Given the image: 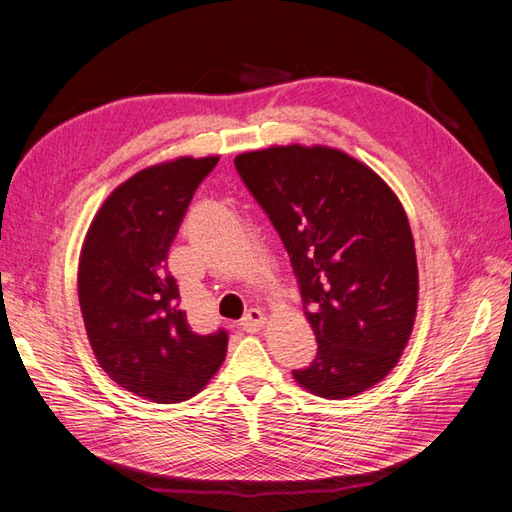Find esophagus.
<instances>
[{
	"instance_id": "obj_1",
	"label": "esophagus",
	"mask_w": 512,
	"mask_h": 512,
	"mask_svg": "<svg viewBox=\"0 0 512 512\" xmlns=\"http://www.w3.org/2000/svg\"><path fill=\"white\" fill-rule=\"evenodd\" d=\"M265 314L260 312V309H256V307H252V309H247V314L241 318V331H245V333H256V331H260L262 327H265Z\"/></svg>"
}]
</instances>
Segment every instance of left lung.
<instances>
[{
	"mask_svg": "<svg viewBox=\"0 0 512 512\" xmlns=\"http://www.w3.org/2000/svg\"><path fill=\"white\" fill-rule=\"evenodd\" d=\"M245 188L280 235L318 342L292 369L327 399L359 395L397 365L416 316L412 230L374 170L329 147H271L235 158Z\"/></svg>",
	"mask_w": 512,
	"mask_h": 512,
	"instance_id": "1",
	"label": "left lung"
}]
</instances>
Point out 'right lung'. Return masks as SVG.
<instances>
[{"instance_id": "1", "label": "right lung", "mask_w": 512, "mask_h": 512, "mask_svg": "<svg viewBox=\"0 0 512 512\" xmlns=\"http://www.w3.org/2000/svg\"><path fill=\"white\" fill-rule=\"evenodd\" d=\"M215 164L179 158L136 173L104 200L83 245L79 303L91 350L108 378L156 404L194 397L226 356V329L192 331L166 267L192 196Z\"/></svg>"}]
</instances>
